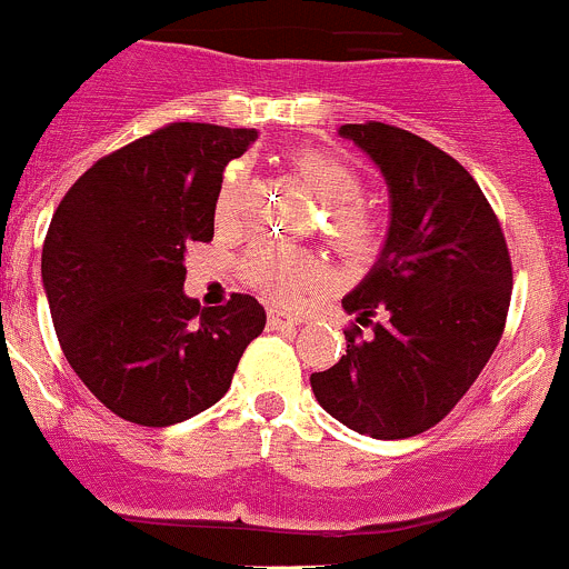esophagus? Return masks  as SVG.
Wrapping results in <instances>:
<instances>
[{
  "label": "esophagus",
  "instance_id": "1",
  "mask_svg": "<svg viewBox=\"0 0 569 569\" xmlns=\"http://www.w3.org/2000/svg\"><path fill=\"white\" fill-rule=\"evenodd\" d=\"M299 328V319L296 316H284L279 310H270L268 316V330H296Z\"/></svg>",
  "mask_w": 569,
  "mask_h": 569
}]
</instances>
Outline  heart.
Masks as SVG:
<instances>
[{
	"mask_svg": "<svg viewBox=\"0 0 569 569\" xmlns=\"http://www.w3.org/2000/svg\"><path fill=\"white\" fill-rule=\"evenodd\" d=\"M293 170L313 190L321 204H328V224L333 239L350 253H367L376 241V222L356 199L365 190V179L353 164H347L328 150H305L293 156ZM244 199V168L233 164L224 170L216 196V222L230 224L239 216ZM241 273L268 299L290 305L325 279L328 268L321 256L290 248L281 241H256L241 259Z\"/></svg>",
	"mask_w": 569,
	"mask_h": 569,
	"instance_id": "obj_1",
	"label": "heart"
}]
</instances>
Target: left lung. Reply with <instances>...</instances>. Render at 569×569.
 <instances>
[{"mask_svg":"<svg viewBox=\"0 0 569 569\" xmlns=\"http://www.w3.org/2000/svg\"><path fill=\"white\" fill-rule=\"evenodd\" d=\"M390 188L373 270L341 299L347 353L310 376L319 405L356 433L410 439L439 425L505 333L512 264L490 202L453 156L385 122L341 124Z\"/></svg>","mask_w":569,"mask_h":569,"instance_id":"obj_1","label":"left lung"}]
</instances>
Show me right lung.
<instances>
[{
	"label": "right lung",
	"instance_id": "1",
	"mask_svg": "<svg viewBox=\"0 0 569 569\" xmlns=\"http://www.w3.org/2000/svg\"><path fill=\"white\" fill-rule=\"evenodd\" d=\"M256 130L170 122L102 156L50 219L42 281L64 359L110 413L168 427L228 393L264 308L184 296V250L213 239L222 170Z\"/></svg>",
	"mask_w": 569,
	"mask_h": 569
}]
</instances>
